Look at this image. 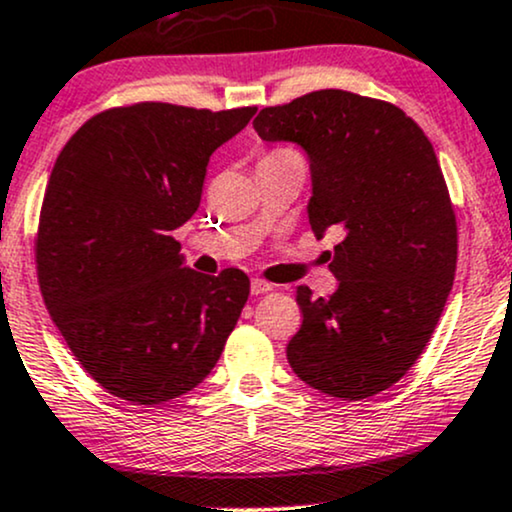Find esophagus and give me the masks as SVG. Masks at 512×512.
Listing matches in <instances>:
<instances>
[{"label": "esophagus", "instance_id": "34e87169", "mask_svg": "<svg viewBox=\"0 0 512 512\" xmlns=\"http://www.w3.org/2000/svg\"><path fill=\"white\" fill-rule=\"evenodd\" d=\"M272 289H274V286L267 284V281H262V279H252L250 281V293H252V296H262V293H269Z\"/></svg>", "mask_w": 512, "mask_h": 512}]
</instances>
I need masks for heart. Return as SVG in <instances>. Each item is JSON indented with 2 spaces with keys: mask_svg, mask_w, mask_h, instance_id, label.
I'll return each instance as SVG.
<instances>
[{
  "mask_svg": "<svg viewBox=\"0 0 512 512\" xmlns=\"http://www.w3.org/2000/svg\"><path fill=\"white\" fill-rule=\"evenodd\" d=\"M298 154L293 149H286V146H279V149H272V151H267V154H264L262 158H296ZM301 158V156H298Z\"/></svg>",
  "mask_w": 512,
  "mask_h": 512,
  "instance_id": "1",
  "label": "heart"
}]
</instances>
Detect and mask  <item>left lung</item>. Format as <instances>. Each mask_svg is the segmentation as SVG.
<instances>
[{
    "mask_svg": "<svg viewBox=\"0 0 512 512\" xmlns=\"http://www.w3.org/2000/svg\"><path fill=\"white\" fill-rule=\"evenodd\" d=\"M252 127L308 154L310 226L342 236L330 262L337 291H296L293 373L349 402L378 395L421 356L455 281L457 223L436 151L397 105L339 88L264 108Z\"/></svg>",
    "mask_w": 512,
    "mask_h": 512,
    "instance_id": "1",
    "label": "left lung"
}]
</instances>
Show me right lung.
I'll return each instance as SVG.
<instances>
[{
    "label": "right lung",
    "instance_id": "right-lung-1",
    "mask_svg": "<svg viewBox=\"0 0 512 512\" xmlns=\"http://www.w3.org/2000/svg\"><path fill=\"white\" fill-rule=\"evenodd\" d=\"M257 108H110L64 144L40 209L43 301L76 361L110 395L163 404L211 373L250 279L199 274L170 233L192 219L209 156Z\"/></svg>",
    "mask_w": 512,
    "mask_h": 512
}]
</instances>
